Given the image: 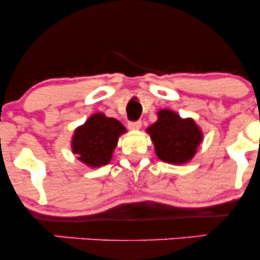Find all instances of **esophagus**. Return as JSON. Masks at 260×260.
Masks as SVG:
<instances>
[{"label":"esophagus","instance_id":"esophagus-1","mask_svg":"<svg viewBox=\"0 0 260 260\" xmlns=\"http://www.w3.org/2000/svg\"><path fill=\"white\" fill-rule=\"evenodd\" d=\"M140 127H142V122H140V121L128 122V128H129V129L137 131V129H140Z\"/></svg>","mask_w":260,"mask_h":260}]
</instances>
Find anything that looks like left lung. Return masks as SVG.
<instances>
[{
    "mask_svg": "<svg viewBox=\"0 0 260 260\" xmlns=\"http://www.w3.org/2000/svg\"><path fill=\"white\" fill-rule=\"evenodd\" d=\"M160 160L175 165L186 164L194 156L203 140L201 128L192 118H181L171 110H160L157 121L147 128Z\"/></svg>",
    "mask_w": 260,
    "mask_h": 260,
    "instance_id": "obj_1",
    "label": "left lung"
}]
</instances>
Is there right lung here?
I'll return each mask as SVG.
<instances>
[{"label": "right lung", "mask_w": 260, "mask_h": 260, "mask_svg": "<svg viewBox=\"0 0 260 260\" xmlns=\"http://www.w3.org/2000/svg\"><path fill=\"white\" fill-rule=\"evenodd\" d=\"M126 128L116 118L98 112L90 116L83 126L74 131L72 151L90 168H100L110 162L117 145L118 137Z\"/></svg>", "instance_id": "1"}]
</instances>
